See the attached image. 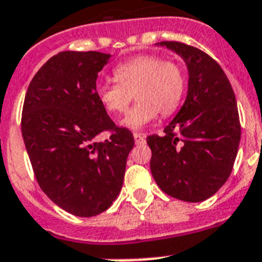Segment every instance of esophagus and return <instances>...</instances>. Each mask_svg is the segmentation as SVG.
<instances>
[{
    "label": "esophagus",
    "instance_id": "34e87169",
    "mask_svg": "<svg viewBox=\"0 0 262 262\" xmlns=\"http://www.w3.org/2000/svg\"><path fill=\"white\" fill-rule=\"evenodd\" d=\"M133 137H134V141H136V144H137V145L145 144V138H146V136H145V134L134 133Z\"/></svg>",
    "mask_w": 262,
    "mask_h": 262
}]
</instances>
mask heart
<instances>
[{
    "label": "heart",
    "mask_w": 262,
    "mask_h": 262,
    "mask_svg": "<svg viewBox=\"0 0 262 262\" xmlns=\"http://www.w3.org/2000/svg\"><path fill=\"white\" fill-rule=\"evenodd\" d=\"M113 77L115 83H97L96 96L109 115L117 116L126 112L134 95L137 104L124 120L125 126L132 129H141L158 113H174L185 93L186 77L181 66L154 54L120 63L113 70Z\"/></svg>",
    "instance_id": "obj_1"
}]
</instances>
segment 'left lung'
<instances>
[{"instance_id": "8db88e82", "label": "left lung", "mask_w": 262, "mask_h": 262, "mask_svg": "<svg viewBox=\"0 0 262 262\" xmlns=\"http://www.w3.org/2000/svg\"><path fill=\"white\" fill-rule=\"evenodd\" d=\"M185 59L188 92L162 136L146 138L150 170L159 188L185 202L212 196L231 175L241 125L235 92L219 63L186 43L161 42Z\"/></svg>"}]
</instances>
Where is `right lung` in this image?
<instances>
[{
	"mask_svg": "<svg viewBox=\"0 0 262 262\" xmlns=\"http://www.w3.org/2000/svg\"><path fill=\"white\" fill-rule=\"evenodd\" d=\"M109 54L63 51L29 84L21 129L42 191L67 212L91 217L108 210L124 182L133 134L118 128L96 96ZM108 131L110 138H94Z\"/></svg>",
	"mask_w": 262,
	"mask_h": 262,
	"instance_id": "obj_1",
	"label": "right lung"
}]
</instances>
